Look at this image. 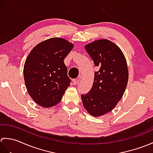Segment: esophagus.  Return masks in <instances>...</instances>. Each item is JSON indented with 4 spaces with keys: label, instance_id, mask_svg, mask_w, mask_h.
Wrapping results in <instances>:
<instances>
[{
    "label": "esophagus",
    "instance_id": "obj_1",
    "mask_svg": "<svg viewBox=\"0 0 153 153\" xmlns=\"http://www.w3.org/2000/svg\"><path fill=\"white\" fill-rule=\"evenodd\" d=\"M79 82V79H74L72 80L73 84H74V85H77V84H78Z\"/></svg>",
    "mask_w": 153,
    "mask_h": 153
}]
</instances>
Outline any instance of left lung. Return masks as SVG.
<instances>
[{
  "mask_svg": "<svg viewBox=\"0 0 153 153\" xmlns=\"http://www.w3.org/2000/svg\"><path fill=\"white\" fill-rule=\"evenodd\" d=\"M85 48L99 70L90 91L81 97L87 111L99 117L112 111L122 99L128 82V65L121 49L106 39L87 44Z\"/></svg>",
  "mask_w": 153,
  "mask_h": 153,
  "instance_id": "left-lung-1",
  "label": "left lung"
}]
</instances>
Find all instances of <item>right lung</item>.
<instances>
[{"label":"right lung","mask_w":153,"mask_h":153,"mask_svg":"<svg viewBox=\"0 0 153 153\" xmlns=\"http://www.w3.org/2000/svg\"><path fill=\"white\" fill-rule=\"evenodd\" d=\"M74 45L63 38L53 37L37 44L25 60V85L31 98L44 108L56 105L70 85L64 60Z\"/></svg>","instance_id":"add662e5"}]
</instances>
